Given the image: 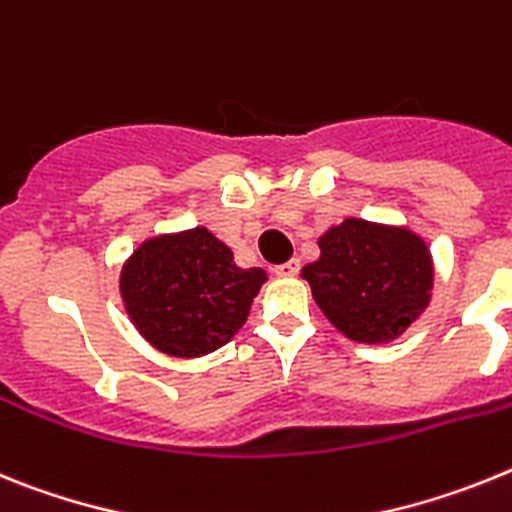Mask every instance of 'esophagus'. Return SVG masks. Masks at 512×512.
<instances>
[{"mask_svg": "<svg viewBox=\"0 0 512 512\" xmlns=\"http://www.w3.org/2000/svg\"><path fill=\"white\" fill-rule=\"evenodd\" d=\"M273 273L281 275V278H288V275H296V273H299V260L281 262V265H275Z\"/></svg>", "mask_w": 512, "mask_h": 512, "instance_id": "34e87169", "label": "esophagus"}]
</instances>
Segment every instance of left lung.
I'll use <instances>...</instances> for the list:
<instances>
[{"mask_svg": "<svg viewBox=\"0 0 512 512\" xmlns=\"http://www.w3.org/2000/svg\"><path fill=\"white\" fill-rule=\"evenodd\" d=\"M319 252L301 275L324 317L350 340H394L428 306L433 260L410 229L345 219L319 239Z\"/></svg>", "mask_w": 512, "mask_h": 512, "instance_id": "8db88e82", "label": "left lung"}]
</instances>
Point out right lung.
I'll return each mask as SVG.
<instances>
[{"instance_id": "1", "label": "right lung", "mask_w": 512, "mask_h": 512, "mask_svg": "<svg viewBox=\"0 0 512 512\" xmlns=\"http://www.w3.org/2000/svg\"><path fill=\"white\" fill-rule=\"evenodd\" d=\"M268 275L239 268L208 229L154 237L123 265L121 296L136 330L157 350L198 358L234 337Z\"/></svg>"}]
</instances>
